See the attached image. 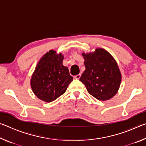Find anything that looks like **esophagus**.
I'll return each instance as SVG.
<instances>
[{"label": "esophagus", "mask_w": 146, "mask_h": 146, "mask_svg": "<svg viewBox=\"0 0 146 146\" xmlns=\"http://www.w3.org/2000/svg\"><path fill=\"white\" fill-rule=\"evenodd\" d=\"M80 76H81V75H80V74H78V75H75V76H74V78H76V79H80Z\"/></svg>", "instance_id": "1"}]
</instances>
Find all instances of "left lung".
I'll return each instance as SVG.
<instances>
[{
	"mask_svg": "<svg viewBox=\"0 0 146 146\" xmlns=\"http://www.w3.org/2000/svg\"><path fill=\"white\" fill-rule=\"evenodd\" d=\"M86 70L80 78L88 93L102 101L110 100L119 90L122 75L113 56L102 48L82 53Z\"/></svg>",
	"mask_w": 146,
	"mask_h": 146,
	"instance_id": "1",
	"label": "left lung"
}]
</instances>
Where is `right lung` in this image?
<instances>
[{
    "label": "right lung",
    "mask_w": 146,
    "mask_h": 146,
    "mask_svg": "<svg viewBox=\"0 0 146 146\" xmlns=\"http://www.w3.org/2000/svg\"><path fill=\"white\" fill-rule=\"evenodd\" d=\"M64 55L50 50L36 65L31 78L32 91L46 102H53L66 92L73 80L67 67L64 66Z\"/></svg>",
    "instance_id": "obj_1"
}]
</instances>
